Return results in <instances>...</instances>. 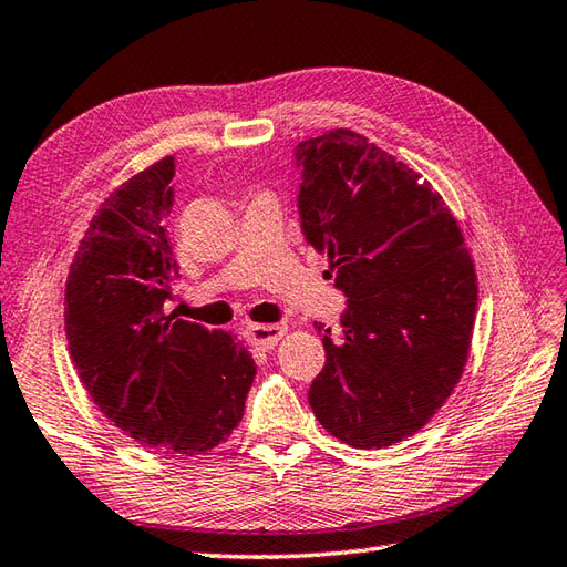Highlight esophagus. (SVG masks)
<instances>
[{"mask_svg": "<svg viewBox=\"0 0 567 567\" xmlns=\"http://www.w3.org/2000/svg\"><path fill=\"white\" fill-rule=\"evenodd\" d=\"M287 327L285 324H250L248 327V339L252 347L258 349H272L277 341L285 337Z\"/></svg>", "mask_w": 567, "mask_h": 567, "instance_id": "obj_1", "label": "esophagus"}]
</instances>
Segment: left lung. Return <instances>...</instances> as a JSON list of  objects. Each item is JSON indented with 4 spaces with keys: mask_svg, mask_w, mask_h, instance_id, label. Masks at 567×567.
Instances as JSON below:
<instances>
[{
    "mask_svg": "<svg viewBox=\"0 0 567 567\" xmlns=\"http://www.w3.org/2000/svg\"><path fill=\"white\" fill-rule=\"evenodd\" d=\"M295 157L302 233L349 297L337 339L315 324L327 363L309 405L351 447L395 445L460 383L476 315L472 255L430 182L359 132L305 140Z\"/></svg>",
    "mask_w": 567,
    "mask_h": 567,
    "instance_id": "1",
    "label": "left lung"
}]
</instances>
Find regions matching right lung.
Listing matches in <instances>:
<instances>
[{"label": "right lung", "mask_w": 567, "mask_h": 567, "mask_svg": "<svg viewBox=\"0 0 567 567\" xmlns=\"http://www.w3.org/2000/svg\"><path fill=\"white\" fill-rule=\"evenodd\" d=\"M174 157L115 188L65 282V337L100 413L144 447L196 457L230 437L255 361L228 331L164 312L179 268L166 238Z\"/></svg>", "instance_id": "right-lung-1"}]
</instances>
